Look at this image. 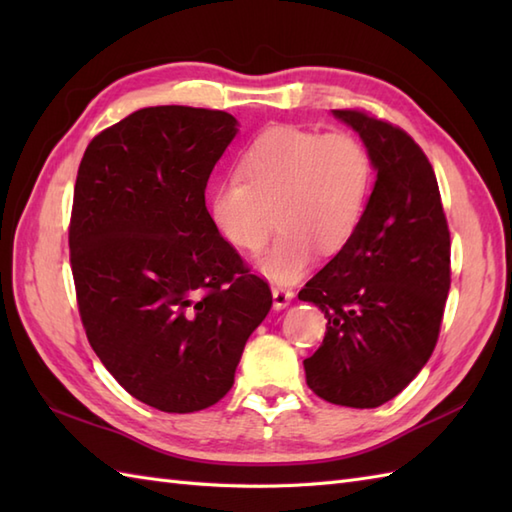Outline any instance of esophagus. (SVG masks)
I'll return each mask as SVG.
<instances>
[{
  "label": "esophagus",
  "mask_w": 512,
  "mask_h": 512,
  "mask_svg": "<svg viewBox=\"0 0 512 512\" xmlns=\"http://www.w3.org/2000/svg\"><path fill=\"white\" fill-rule=\"evenodd\" d=\"M292 297H295V292H292L290 288H284V286H277V288H273V303H275V308H277V310L286 308L288 303L292 301Z\"/></svg>",
  "instance_id": "34e87169"
}]
</instances>
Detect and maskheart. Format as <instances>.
Instances as JSON below:
<instances>
[{
    "mask_svg": "<svg viewBox=\"0 0 512 512\" xmlns=\"http://www.w3.org/2000/svg\"><path fill=\"white\" fill-rule=\"evenodd\" d=\"M372 182V158L356 136L277 125L244 149L237 176L213 189L211 215L244 253L262 250L277 220L281 231L257 266L286 284L306 273L317 250L334 257L352 244Z\"/></svg>",
    "mask_w": 512,
    "mask_h": 512,
    "instance_id": "obj_1",
    "label": "heart"
}]
</instances>
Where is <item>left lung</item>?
Instances as JSON below:
<instances>
[{
    "mask_svg": "<svg viewBox=\"0 0 512 512\" xmlns=\"http://www.w3.org/2000/svg\"><path fill=\"white\" fill-rule=\"evenodd\" d=\"M334 116L363 138L378 173L352 244L299 292L328 319L303 367L319 398L372 409L398 396L438 343L451 233L436 173L416 140L365 110Z\"/></svg>",
    "mask_w": 512,
    "mask_h": 512,
    "instance_id": "1",
    "label": "left lung"
}]
</instances>
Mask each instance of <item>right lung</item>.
I'll return each instance as SVG.
<instances>
[{"label": "right lung", "mask_w": 512, "mask_h": 512, "mask_svg": "<svg viewBox=\"0 0 512 512\" xmlns=\"http://www.w3.org/2000/svg\"><path fill=\"white\" fill-rule=\"evenodd\" d=\"M235 134L228 112L145 107L96 134L76 173L68 242L85 334L118 385L167 413L226 396L273 306L204 202Z\"/></svg>", "instance_id": "add662e5"}]
</instances>
